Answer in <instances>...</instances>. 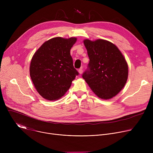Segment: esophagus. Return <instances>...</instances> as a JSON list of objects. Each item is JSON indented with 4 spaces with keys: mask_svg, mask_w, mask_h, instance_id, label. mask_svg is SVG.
Listing matches in <instances>:
<instances>
[{
    "mask_svg": "<svg viewBox=\"0 0 153 153\" xmlns=\"http://www.w3.org/2000/svg\"><path fill=\"white\" fill-rule=\"evenodd\" d=\"M78 71H79V74H82V73H83V70H82V67L81 68H80V69H79V70H78Z\"/></svg>",
    "mask_w": 153,
    "mask_h": 153,
    "instance_id": "obj_1",
    "label": "esophagus"
}]
</instances>
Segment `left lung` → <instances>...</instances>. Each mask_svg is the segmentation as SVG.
I'll use <instances>...</instances> for the list:
<instances>
[{"label":"left lung","mask_w":153,"mask_h":153,"mask_svg":"<svg viewBox=\"0 0 153 153\" xmlns=\"http://www.w3.org/2000/svg\"><path fill=\"white\" fill-rule=\"evenodd\" d=\"M90 62L82 77L102 99L116 96L125 85L128 67L122 53L113 43L97 39L83 40Z\"/></svg>","instance_id":"left-lung-1"}]
</instances>
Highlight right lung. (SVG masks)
Wrapping results in <instances>:
<instances>
[{
    "label": "right lung",
    "instance_id": "add662e5",
    "mask_svg": "<svg viewBox=\"0 0 153 153\" xmlns=\"http://www.w3.org/2000/svg\"><path fill=\"white\" fill-rule=\"evenodd\" d=\"M76 40V37L51 39L43 43L33 56L30 77L37 91L44 99L56 100L61 98L79 75L70 54Z\"/></svg>",
    "mask_w": 153,
    "mask_h": 153
}]
</instances>
